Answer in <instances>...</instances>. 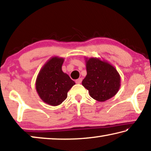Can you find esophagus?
<instances>
[{
  "label": "esophagus",
  "instance_id": "obj_1",
  "mask_svg": "<svg viewBox=\"0 0 151 151\" xmlns=\"http://www.w3.org/2000/svg\"><path fill=\"white\" fill-rule=\"evenodd\" d=\"M82 82V78H78L77 80H76V84H81Z\"/></svg>",
  "mask_w": 151,
  "mask_h": 151
}]
</instances>
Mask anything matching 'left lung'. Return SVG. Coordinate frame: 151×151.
Listing matches in <instances>:
<instances>
[{
  "mask_svg": "<svg viewBox=\"0 0 151 151\" xmlns=\"http://www.w3.org/2000/svg\"><path fill=\"white\" fill-rule=\"evenodd\" d=\"M86 75L82 85L88 91L92 98L104 102L118 93L121 76L113 66L97 58H86Z\"/></svg>",
  "mask_w": 151,
  "mask_h": 151,
  "instance_id": "8db88e82",
  "label": "left lung"
}]
</instances>
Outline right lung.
Wrapping results in <instances>:
<instances>
[{"label": "right lung", "mask_w": 151, "mask_h": 151, "mask_svg": "<svg viewBox=\"0 0 151 151\" xmlns=\"http://www.w3.org/2000/svg\"><path fill=\"white\" fill-rule=\"evenodd\" d=\"M64 58L55 57L42 66L36 81V89L40 98L51 106L59 105L67 97V93L75 83L63 72Z\"/></svg>", "instance_id": "right-lung-1"}]
</instances>
